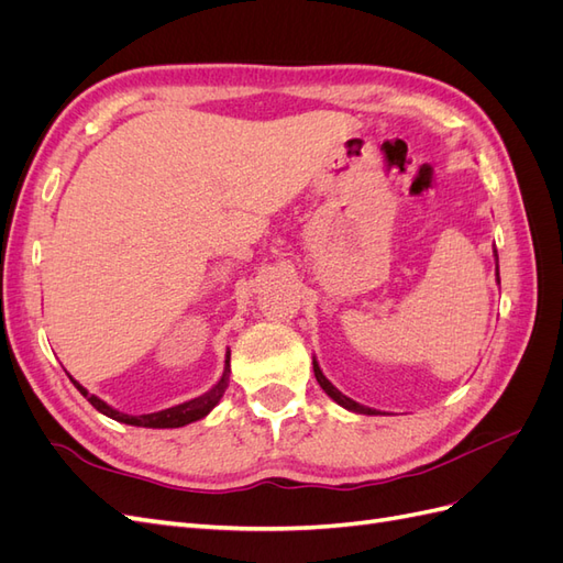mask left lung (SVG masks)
I'll return each instance as SVG.
<instances>
[{
  "mask_svg": "<svg viewBox=\"0 0 563 563\" xmlns=\"http://www.w3.org/2000/svg\"><path fill=\"white\" fill-rule=\"evenodd\" d=\"M496 261H498V253H496ZM496 275H498V284H500V272L496 269ZM312 366H314V378H317V383L321 385V389L327 391V395L338 404V406H343V408H347V411H352V413H364V416H378V411L376 408H368V406H364V404H360V401H354V399H350V397H345L343 391H340L327 376H323L321 373V368H319V364H317V360H312Z\"/></svg>",
  "mask_w": 563,
  "mask_h": 563,
  "instance_id": "obj_1",
  "label": "left lung"
}]
</instances>
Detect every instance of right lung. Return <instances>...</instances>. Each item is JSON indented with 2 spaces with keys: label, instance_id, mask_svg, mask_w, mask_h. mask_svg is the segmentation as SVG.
I'll list each match as a JSON object with an SVG mask.
<instances>
[{
  "label": "right lung",
  "instance_id": "right-lung-1",
  "mask_svg": "<svg viewBox=\"0 0 563 563\" xmlns=\"http://www.w3.org/2000/svg\"><path fill=\"white\" fill-rule=\"evenodd\" d=\"M73 385L81 391L84 397L89 399V404L96 408V411H100L103 416L117 420V422H124V424H133V428H152V430H166V428H183V424H190L195 420H201L207 418L216 404L223 399L225 389H228V383H230V350L225 352V368H223V376H220V380L209 389L203 391L201 397H195L190 401H183L178 406H172V408H164V411H157V413H143V416H131V413H122L117 411V408H112L110 404H106L103 399H98L96 395H89L87 387H81L73 376H70Z\"/></svg>",
  "mask_w": 563,
  "mask_h": 563
}]
</instances>
